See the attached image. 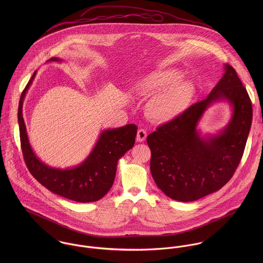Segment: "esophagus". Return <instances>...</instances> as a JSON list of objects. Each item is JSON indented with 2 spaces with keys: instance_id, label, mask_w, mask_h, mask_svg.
<instances>
[{
  "instance_id": "esophagus-1",
  "label": "esophagus",
  "mask_w": 263,
  "mask_h": 263,
  "mask_svg": "<svg viewBox=\"0 0 263 263\" xmlns=\"http://www.w3.org/2000/svg\"><path fill=\"white\" fill-rule=\"evenodd\" d=\"M147 138V132L143 128H140L138 130V135H137V141L138 142H144Z\"/></svg>"
}]
</instances>
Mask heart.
Listing matches in <instances>:
<instances>
[{
	"instance_id": "1",
	"label": "heart",
	"mask_w": 263,
	"mask_h": 263,
	"mask_svg": "<svg viewBox=\"0 0 263 263\" xmlns=\"http://www.w3.org/2000/svg\"><path fill=\"white\" fill-rule=\"evenodd\" d=\"M181 73L174 69L160 70L144 76L137 85L139 95L149 97L147 113L156 122H170L187 109L194 95L193 86L180 80Z\"/></svg>"
}]
</instances>
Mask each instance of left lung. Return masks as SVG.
Here are the masks:
<instances>
[{"label":"left lung","instance_id":"obj_1","mask_svg":"<svg viewBox=\"0 0 263 263\" xmlns=\"http://www.w3.org/2000/svg\"><path fill=\"white\" fill-rule=\"evenodd\" d=\"M223 100L233 108L230 122L219 135L203 138L196 129L198 121L213 102ZM251 122L247 90L235 69L225 65V74L204 100L148 136L151 173L157 186L178 201L197 200L221 189L242 159Z\"/></svg>","mask_w":263,"mask_h":263}]
</instances>
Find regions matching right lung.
<instances>
[{"label":"right lung","mask_w":263,"mask_h":263,"mask_svg":"<svg viewBox=\"0 0 263 263\" xmlns=\"http://www.w3.org/2000/svg\"><path fill=\"white\" fill-rule=\"evenodd\" d=\"M48 62L61 60L52 58ZM35 74L36 72L23 90L18 107L20 142L25 164L32 176L49 191L78 202L97 201L112 186L117 161L134 147L138 127L130 123L102 132L91 154L77 167L63 170L47 166L30 147L22 114L23 100Z\"/></svg>","instance_id":"add662e5"}]
</instances>
